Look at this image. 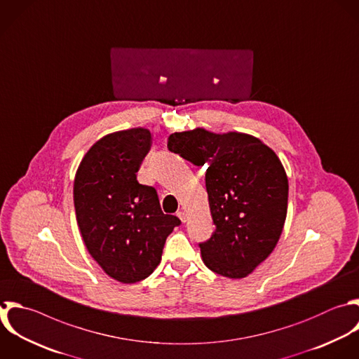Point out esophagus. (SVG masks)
<instances>
[{
  "label": "esophagus",
  "instance_id": "esophagus-1",
  "mask_svg": "<svg viewBox=\"0 0 359 359\" xmlns=\"http://www.w3.org/2000/svg\"><path fill=\"white\" fill-rule=\"evenodd\" d=\"M177 216L181 219V222H182V223H185V222H187V213H185V212L180 210V212L177 213Z\"/></svg>",
  "mask_w": 359,
  "mask_h": 359
}]
</instances>
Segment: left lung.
<instances>
[{
    "label": "left lung",
    "mask_w": 359,
    "mask_h": 359,
    "mask_svg": "<svg viewBox=\"0 0 359 359\" xmlns=\"http://www.w3.org/2000/svg\"><path fill=\"white\" fill-rule=\"evenodd\" d=\"M167 146L206 167L215 231L199 243L205 265L222 276H247L272 252L285 224L289 185L278 156L250 135L205 129L172 133Z\"/></svg>",
    "instance_id": "obj_1"
}]
</instances>
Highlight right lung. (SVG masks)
<instances>
[{
  "label": "right lung",
  "instance_id": "1",
  "mask_svg": "<svg viewBox=\"0 0 359 359\" xmlns=\"http://www.w3.org/2000/svg\"><path fill=\"white\" fill-rule=\"evenodd\" d=\"M151 133L130 129L98 140L74 180L77 223L91 257L114 279L135 283L161 261L167 237L181 220L164 215L156 188L137 181Z\"/></svg>",
  "mask_w": 359,
  "mask_h": 359
}]
</instances>
